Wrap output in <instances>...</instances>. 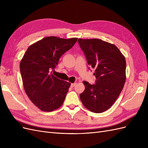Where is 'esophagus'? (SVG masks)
<instances>
[{"label": "esophagus", "mask_w": 148, "mask_h": 148, "mask_svg": "<svg viewBox=\"0 0 148 148\" xmlns=\"http://www.w3.org/2000/svg\"><path fill=\"white\" fill-rule=\"evenodd\" d=\"M76 84H77V83H71V88L74 87Z\"/></svg>", "instance_id": "1"}]
</instances>
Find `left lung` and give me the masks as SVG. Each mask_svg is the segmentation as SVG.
Masks as SVG:
<instances>
[{
	"mask_svg": "<svg viewBox=\"0 0 148 148\" xmlns=\"http://www.w3.org/2000/svg\"><path fill=\"white\" fill-rule=\"evenodd\" d=\"M88 64L95 69V84L83 82L84 91L79 95L83 106L95 113H101L112 106L126 80L125 58L114 44L99 39H78Z\"/></svg>",
	"mask_w": 148,
	"mask_h": 148,
	"instance_id": "8db88e82",
	"label": "left lung"
}]
</instances>
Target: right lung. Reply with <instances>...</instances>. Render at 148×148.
Listing matches in <instances>:
<instances>
[{"label": "right lung", "instance_id": "add662e5", "mask_svg": "<svg viewBox=\"0 0 148 148\" xmlns=\"http://www.w3.org/2000/svg\"><path fill=\"white\" fill-rule=\"evenodd\" d=\"M77 39L46 37L31 45L20 61L25 91L31 102L42 111L52 112L63 104L71 84L57 78L51 71Z\"/></svg>", "mask_w": 148, "mask_h": 148}]
</instances>
